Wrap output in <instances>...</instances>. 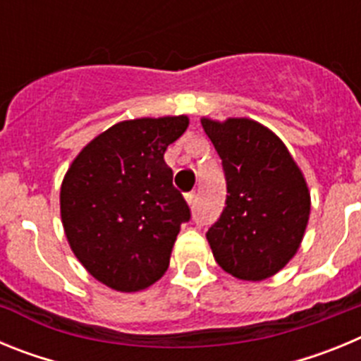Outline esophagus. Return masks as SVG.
Segmentation results:
<instances>
[{
	"label": "esophagus",
	"mask_w": 361,
	"mask_h": 361,
	"mask_svg": "<svg viewBox=\"0 0 361 361\" xmlns=\"http://www.w3.org/2000/svg\"><path fill=\"white\" fill-rule=\"evenodd\" d=\"M195 199H197L195 191H190V193H186V202L190 204L191 208H193V206H195Z\"/></svg>",
	"instance_id": "1"
}]
</instances>
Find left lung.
<instances>
[{
	"mask_svg": "<svg viewBox=\"0 0 361 361\" xmlns=\"http://www.w3.org/2000/svg\"><path fill=\"white\" fill-rule=\"evenodd\" d=\"M226 175V208L206 238L216 264L240 280H264L295 257L307 228L311 197L291 153L251 119L202 117Z\"/></svg>",
	"mask_w": 361,
	"mask_h": 361,
	"instance_id": "obj_1",
	"label": "left lung"
}]
</instances>
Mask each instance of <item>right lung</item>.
Segmentation results:
<instances>
[{
	"mask_svg": "<svg viewBox=\"0 0 361 361\" xmlns=\"http://www.w3.org/2000/svg\"><path fill=\"white\" fill-rule=\"evenodd\" d=\"M188 124L186 116L114 124L81 149L63 178L59 200L70 247L108 288L141 291L170 266L191 213L173 188L164 152Z\"/></svg>",
	"mask_w": 361,
	"mask_h": 361,
	"instance_id": "1",
	"label": "right lung"
}]
</instances>
